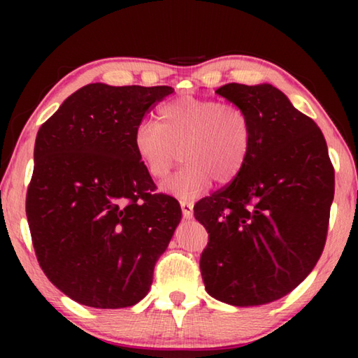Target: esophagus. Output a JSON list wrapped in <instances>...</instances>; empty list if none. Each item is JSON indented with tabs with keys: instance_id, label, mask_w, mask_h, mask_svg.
Masks as SVG:
<instances>
[{
	"instance_id": "esophagus-1",
	"label": "esophagus",
	"mask_w": 358,
	"mask_h": 358,
	"mask_svg": "<svg viewBox=\"0 0 358 358\" xmlns=\"http://www.w3.org/2000/svg\"><path fill=\"white\" fill-rule=\"evenodd\" d=\"M181 205V213H183L185 220H191L192 217V211H194V205L189 201H180Z\"/></svg>"
}]
</instances>
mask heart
Masks as SVG:
<instances>
[{
  "label": "heart",
  "instance_id": "b5f03b06",
  "mask_svg": "<svg viewBox=\"0 0 358 358\" xmlns=\"http://www.w3.org/2000/svg\"><path fill=\"white\" fill-rule=\"evenodd\" d=\"M252 128L245 108L216 99L183 96L157 108V123L141 121L132 147L147 172L162 180L177 164V148L186 166L162 189L192 199L213 183H229L251 153Z\"/></svg>",
  "mask_w": 358,
  "mask_h": 358
}]
</instances>
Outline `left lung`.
Masks as SVG:
<instances>
[{"instance_id":"1","label":"left lung","mask_w":358,"mask_h":358,"mask_svg":"<svg viewBox=\"0 0 358 358\" xmlns=\"http://www.w3.org/2000/svg\"><path fill=\"white\" fill-rule=\"evenodd\" d=\"M216 94L245 108L252 145L226 189L194 205L207 229L201 256L207 292L232 306L282 299L324 251L335 171L322 131L270 83H227Z\"/></svg>"}]
</instances>
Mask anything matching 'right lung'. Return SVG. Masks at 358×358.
Returning a JSON list of instances; mask_svg holds the SVG:
<instances>
[{
  "label": "right lung",
  "mask_w": 358,
  "mask_h": 358,
  "mask_svg": "<svg viewBox=\"0 0 358 358\" xmlns=\"http://www.w3.org/2000/svg\"><path fill=\"white\" fill-rule=\"evenodd\" d=\"M172 87L85 85L41 126L27 217L45 276L77 303L132 306L181 221L180 203L153 194L132 147L148 108Z\"/></svg>",
  "instance_id": "1"
}]
</instances>
